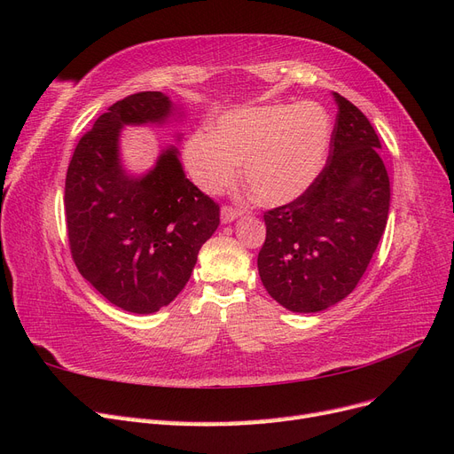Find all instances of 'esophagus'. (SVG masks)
Wrapping results in <instances>:
<instances>
[{"label": "esophagus", "instance_id": "esophagus-1", "mask_svg": "<svg viewBox=\"0 0 454 454\" xmlns=\"http://www.w3.org/2000/svg\"><path fill=\"white\" fill-rule=\"evenodd\" d=\"M240 214H242V210H240V208H235V206H229V204L222 206V222H223V223L232 222V219H237Z\"/></svg>", "mask_w": 454, "mask_h": 454}]
</instances>
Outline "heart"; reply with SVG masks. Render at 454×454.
I'll list each match as a JSON object with an SVG mask.
<instances>
[{
	"mask_svg": "<svg viewBox=\"0 0 454 454\" xmlns=\"http://www.w3.org/2000/svg\"><path fill=\"white\" fill-rule=\"evenodd\" d=\"M332 121L318 104H274L231 109L208 130L185 142V164L206 193H219L239 177L261 204H284L305 193L322 170Z\"/></svg>",
	"mask_w": 454,
	"mask_h": 454,
	"instance_id": "b5f03b06",
	"label": "heart"
}]
</instances>
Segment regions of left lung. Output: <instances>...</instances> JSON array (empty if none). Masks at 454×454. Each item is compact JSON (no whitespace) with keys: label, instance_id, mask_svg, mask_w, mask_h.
Returning a JSON list of instances; mask_svg holds the SVG:
<instances>
[{"label":"left lung","instance_id":"obj_1","mask_svg":"<svg viewBox=\"0 0 454 454\" xmlns=\"http://www.w3.org/2000/svg\"><path fill=\"white\" fill-rule=\"evenodd\" d=\"M339 112L322 172L292 202L263 212L257 269L269 295L294 312H318L345 299L387 227L390 177L367 117L335 92Z\"/></svg>","mask_w":454,"mask_h":454}]
</instances>
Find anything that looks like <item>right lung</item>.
<instances>
[{"label":"right lung","mask_w":454,"mask_h":454,"mask_svg":"<svg viewBox=\"0 0 454 454\" xmlns=\"http://www.w3.org/2000/svg\"><path fill=\"white\" fill-rule=\"evenodd\" d=\"M170 109L168 96L155 90L109 106L81 136L66 174L67 242L77 270L109 303L136 314L172 303L219 225V204L187 180L176 149L164 151L144 177L121 168V127L164 121Z\"/></svg>","instance_id":"right-lung-1"}]
</instances>
